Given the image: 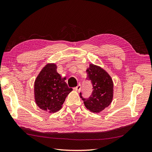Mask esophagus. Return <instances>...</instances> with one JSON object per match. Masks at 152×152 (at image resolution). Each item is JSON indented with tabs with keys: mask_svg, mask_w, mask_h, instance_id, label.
Wrapping results in <instances>:
<instances>
[{
	"mask_svg": "<svg viewBox=\"0 0 152 152\" xmlns=\"http://www.w3.org/2000/svg\"><path fill=\"white\" fill-rule=\"evenodd\" d=\"M81 88H82L81 85H80V84H79L77 87H74V88H73V89H74V90L76 91H80V89H81Z\"/></svg>",
	"mask_w": 152,
	"mask_h": 152,
	"instance_id": "1",
	"label": "esophagus"
}]
</instances>
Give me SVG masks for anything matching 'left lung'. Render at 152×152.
Segmentation results:
<instances>
[{"label": "left lung", "instance_id": "obj_1", "mask_svg": "<svg viewBox=\"0 0 152 152\" xmlns=\"http://www.w3.org/2000/svg\"><path fill=\"white\" fill-rule=\"evenodd\" d=\"M87 80H90L93 85V93L89 98L80 97L85 107L91 112L99 113L108 107L113 97V83L111 77L103 68L90 64L87 69Z\"/></svg>", "mask_w": 152, "mask_h": 152}]
</instances>
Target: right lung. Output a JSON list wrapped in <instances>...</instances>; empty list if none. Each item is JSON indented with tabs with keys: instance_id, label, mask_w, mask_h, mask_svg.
<instances>
[{
	"instance_id": "right-lung-1",
	"label": "right lung",
	"mask_w": 152,
	"mask_h": 152,
	"mask_svg": "<svg viewBox=\"0 0 152 152\" xmlns=\"http://www.w3.org/2000/svg\"><path fill=\"white\" fill-rule=\"evenodd\" d=\"M54 63H48L37 77L34 84L36 104L44 111L55 113L62 108L68 94L73 90L57 72Z\"/></svg>"
}]
</instances>
